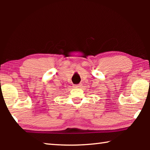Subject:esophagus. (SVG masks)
<instances>
[{
  "mask_svg": "<svg viewBox=\"0 0 150 150\" xmlns=\"http://www.w3.org/2000/svg\"><path fill=\"white\" fill-rule=\"evenodd\" d=\"M81 87V85H75V86H74V87H75V88H79V87Z\"/></svg>",
  "mask_w": 150,
  "mask_h": 150,
  "instance_id": "obj_1",
  "label": "esophagus"
}]
</instances>
